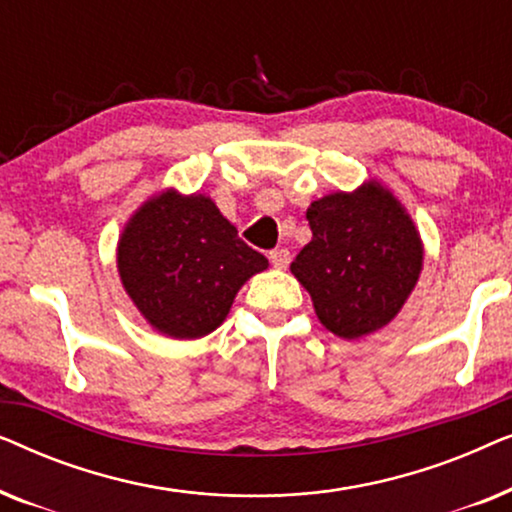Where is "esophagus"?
<instances>
[{"label": "esophagus", "mask_w": 512, "mask_h": 512, "mask_svg": "<svg viewBox=\"0 0 512 512\" xmlns=\"http://www.w3.org/2000/svg\"><path fill=\"white\" fill-rule=\"evenodd\" d=\"M289 261H291V254H289V249H272L270 251V263H272V268H277V270H284L286 265H289Z\"/></svg>", "instance_id": "1"}]
</instances>
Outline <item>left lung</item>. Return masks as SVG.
<instances>
[{
    "label": "left lung",
    "mask_w": 512,
    "mask_h": 512,
    "mask_svg": "<svg viewBox=\"0 0 512 512\" xmlns=\"http://www.w3.org/2000/svg\"><path fill=\"white\" fill-rule=\"evenodd\" d=\"M312 242L291 263L321 324L356 340L396 317L422 270V242L394 195L370 181L307 209Z\"/></svg>",
    "instance_id": "8db88e82"
}]
</instances>
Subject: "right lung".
Returning <instances> with one entry per match:
<instances>
[{
  "label": "right lung",
  "mask_w": 512,
  "mask_h": 512,
  "mask_svg": "<svg viewBox=\"0 0 512 512\" xmlns=\"http://www.w3.org/2000/svg\"><path fill=\"white\" fill-rule=\"evenodd\" d=\"M268 258L205 195L167 191L132 216L118 242L121 282L156 331L193 340L221 326L235 293Z\"/></svg>",
  "instance_id": "1"
}]
</instances>
